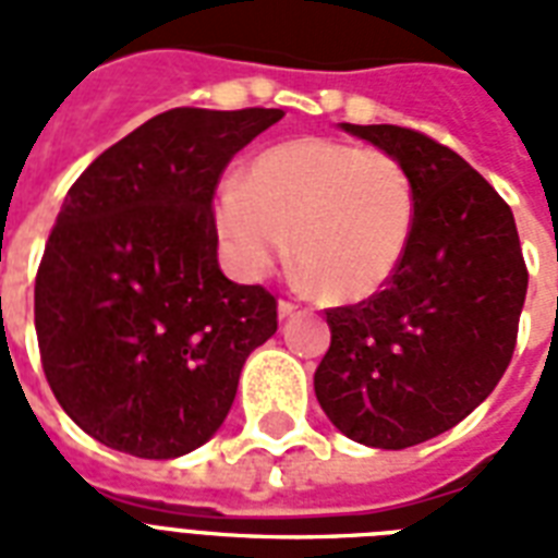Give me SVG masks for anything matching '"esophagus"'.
Listing matches in <instances>:
<instances>
[{
  "label": "esophagus",
  "mask_w": 558,
  "mask_h": 558,
  "mask_svg": "<svg viewBox=\"0 0 558 558\" xmlns=\"http://www.w3.org/2000/svg\"><path fill=\"white\" fill-rule=\"evenodd\" d=\"M295 310H298L295 301H289V298H280V301H278V315H280V318H289V315H295Z\"/></svg>",
  "instance_id": "34e87169"
}]
</instances>
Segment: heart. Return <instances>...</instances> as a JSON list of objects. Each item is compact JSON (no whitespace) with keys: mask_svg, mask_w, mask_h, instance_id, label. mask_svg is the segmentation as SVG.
Returning a JSON list of instances; mask_svg holds the SVG:
<instances>
[{"mask_svg":"<svg viewBox=\"0 0 558 558\" xmlns=\"http://www.w3.org/2000/svg\"><path fill=\"white\" fill-rule=\"evenodd\" d=\"M414 219L405 165L336 138L275 144L214 196V228L240 278L269 275L292 234L301 275L336 301L371 298L393 278Z\"/></svg>","mask_w":558,"mask_h":558,"instance_id":"1","label":"heart"}]
</instances>
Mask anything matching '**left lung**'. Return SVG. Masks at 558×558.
<instances>
[{
    "label": "left lung",
    "mask_w": 558,
    "mask_h": 558,
    "mask_svg": "<svg viewBox=\"0 0 558 558\" xmlns=\"http://www.w3.org/2000/svg\"><path fill=\"white\" fill-rule=\"evenodd\" d=\"M341 130L405 165L416 219L385 289L327 310L315 397L350 440L408 449L449 432L501 381L527 266L510 205L458 153L408 126Z\"/></svg>",
    "instance_id": "obj_1"
}]
</instances>
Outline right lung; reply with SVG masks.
I'll use <instances>...</instances> for the list:
<instances>
[{
	"instance_id": "right-lung-1",
	"label": "right lung",
	"mask_w": 558,
	"mask_h": 558,
	"mask_svg": "<svg viewBox=\"0 0 558 558\" xmlns=\"http://www.w3.org/2000/svg\"><path fill=\"white\" fill-rule=\"evenodd\" d=\"M283 109L179 107L69 187L39 260L34 327L63 411L109 449L170 460L210 440L278 301L217 263L214 193Z\"/></svg>"
}]
</instances>
